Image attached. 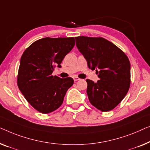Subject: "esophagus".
I'll list each match as a JSON object with an SVG mask.
<instances>
[{"instance_id":"esophagus-1","label":"esophagus","mask_w":150,"mask_h":150,"mask_svg":"<svg viewBox=\"0 0 150 150\" xmlns=\"http://www.w3.org/2000/svg\"><path fill=\"white\" fill-rule=\"evenodd\" d=\"M73 79H74L75 81H78V80H79L80 79L77 77H73Z\"/></svg>"}]
</instances>
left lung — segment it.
<instances>
[{
    "label": "left lung",
    "mask_w": 150,
    "mask_h": 150,
    "mask_svg": "<svg viewBox=\"0 0 150 150\" xmlns=\"http://www.w3.org/2000/svg\"><path fill=\"white\" fill-rule=\"evenodd\" d=\"M76 45L96 70L100 79H86L87 94L91 104L101 111L114 109L127 94L130 84V64L126 55L116 45L102 37H77Z\"/></svg>",
    "instance_id": "1"
}]
</instances>
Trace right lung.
Returning a JSON list of instances; mask_svg holds the SVG:
<instances>
[{
	"label": "right lung",
	"mask_w": 150,
	"mask_h": 150,
	"mask_svg": "<svg viewBox=\"0 0 150 150\" xmlns=\"http://www.w3.org/2000/svg\"><path fill=\"white\" fill-rule=\"evenodd\" d=\"M74 45V37H45L31 44L21 57L18 88L39 112L51 113L59 108L74 83L71 77L52 75L55 67L60 68L62 60Z\"/></svg>",
	"instance_id": "obj_1"
}]
</instances>
